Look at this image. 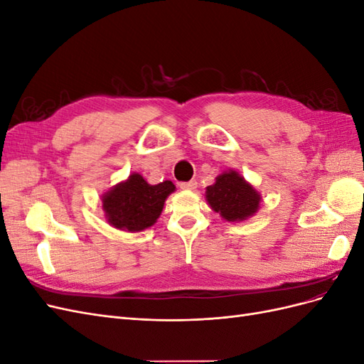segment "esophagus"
Returning a JSON list of instances; mask_svg holds the SVG:
<instances>
[{"label": "esophagus", "instance_id": "esophagus-1", "mask_svg": "<svg viewBox=\"0 0 364 364\" xmlns=\"http://www.w3.org/2000/svg\"><path fill=\"white\" fill-rule=\"evenodd\" d=\"M179 186L182 190H194L197 186V182L196 181H190V182H181Z\"/></svg>", "mask_w": 364, "mask_h": 364}]
</instances>
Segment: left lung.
Here are the masks:
<instances>
[{
  "label": "left lung",
  "instance_id": "8db88e82",
  "mask_svg": "<svg viewBox=\"0 0 364 364\" xmlns=\"http://www.w3.org/2000/svg\"><path fill=\"white\" fill-rule=\"evenodd\" d=\"M206 199L228 222H238L257 213L261 197L237 171H228L220 174L214 185L208 186Z\"/></svg>",
  "mask_w": 364,
  "mask_h": 364
}]
</instances>
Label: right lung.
Instances as JSON below:
<instances>
[{"label": "right lung", "instance_id": "add662e5", "mask_svg": "<svg viewBox=\"0 0 364 364\" xmlns=\"http://www.w3.org/2000/svg\"><path fill=\"white\" fill-rule=\"evenodd\" d=\"M176 186L171 181L149 185L141 174L134 173L123 183L103 196L107 222L117 229L138 232L156 222L164 202Z\"/></svg>", "mask_w": 364, "mask_h": 364}]
</instances>
